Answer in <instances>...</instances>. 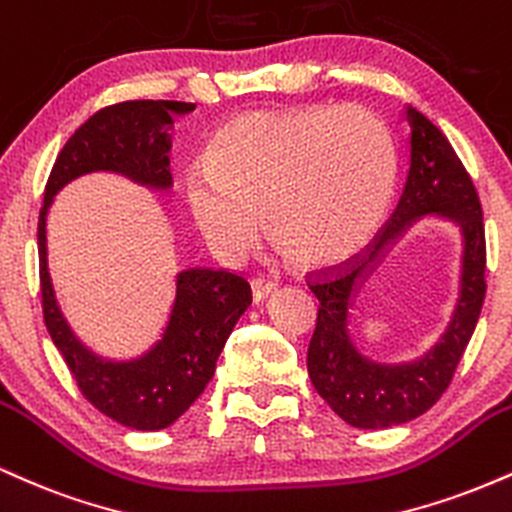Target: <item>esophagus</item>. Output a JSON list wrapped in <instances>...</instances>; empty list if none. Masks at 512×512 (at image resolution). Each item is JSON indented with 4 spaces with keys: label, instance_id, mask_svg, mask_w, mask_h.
I'll return each mask as SVG.
<instances>
[{
    "label": "esophagus",
    "instance_id": "esophagus-1",
    "mask_svg": "<svg viewBox=\"0 0 512 512\" xmlns=\"http://www.w3.org/2000/svg\"><path fill=\"white\" fill-rule=\"evenodd\" d=\"M273 290H275V282L268 280V278H263V275H256V278L251 280V292H254V302H263V299H266Z\"/></svg>",
    "mask_w": 512,
    "mask_h": 512
}]
</instances>
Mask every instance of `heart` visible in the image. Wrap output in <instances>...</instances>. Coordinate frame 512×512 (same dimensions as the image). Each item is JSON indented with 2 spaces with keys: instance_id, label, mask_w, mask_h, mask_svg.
Here are the masks:
<instances>
[{
  "instance_id": "b5f03b06",
  "label": "heart",
  "mask_w": 512,
  "mask_h": 512,
  "mask_svg": "<svg viewBox=\"0 0 512 512\" xmlns=\"http://www.w3.org/2000/svg\"><path fill=\"white\" fill-rule=\"evenodd\" d=\"M398 177L388 126L359 105L261 110L232 119L186 170V203L225 258L268 230L306 266L357 254L386 218Z\"/></svg>"
}]
</instances>
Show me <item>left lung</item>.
<instances>
[{
    "instance_id": "1",
    "label": "left lung",
    "mask_w": 512,
    "mask_h": 512,
    "mask_svg": "<svg viewBox=\"0 0 512 512\" xmlns=\"http://www.w3.org/2000/svg\"><path fill=\"white\" fill-rule=\"evenodd\" d=\"M405 119L412 131L410 172L398 208L362 261L345 273L309 285L321 302L306 354L309 378L333 412L357 429H388L412 422L436 405L477 328L486 294V239L477 189L438 126L414 107H407ZM424 214L446 217L461 227L459 304L447 333L422 358L402 365L376 363L358 352L346 328L351 299L389 246Z\"/></svg>"
}]
</instances>
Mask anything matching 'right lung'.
I'll return each instance as SVG.
<instances>
[{
  "mask_svg": "<svg viewBox=\"0 0 512 512\" xmlns=\"http://www.w3.org/2000/svg\"><path fill=\"white\" fill-rule=\"evenodd\" d=\"M194 110V102L129 100L95 112L54 160L40 208V292L47 333L90 405L136 431L167 429L206 390L234 323L251 304V285L227 270H182L162 338L141 357L105 359L76 338L54 297L47 213L66 184L90 172L122 174L153 191L170 189L172 117Z\"/></svg>",
  "mask_w": 512,
  "mask_h": 512,
  "instance_id": "add662e5",
  "label": "right lung"
}]
</instances>
